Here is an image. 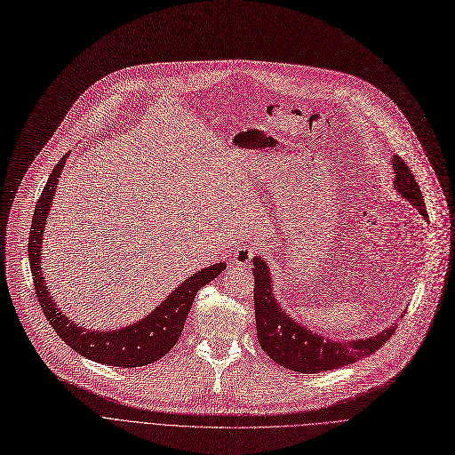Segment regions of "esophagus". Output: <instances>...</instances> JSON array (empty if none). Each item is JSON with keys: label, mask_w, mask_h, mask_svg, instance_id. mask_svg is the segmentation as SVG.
<instances>
[{"label": "esophagus", "mask_w": 455, "mask_h": 455, "mask_svg": "<svg viewBox=\"0 0 455 455\" xmlns=\"http://www.w3.org/2000/svg\"><path fill=\"white\" fill-rule=\"evenodd\" d=\"M255 253H257V246L243 244V246L233 250V263L241 265V267H248L251 259L255 257Z\"/></svg>", "instance_id": "34e87169"}]
</instances>
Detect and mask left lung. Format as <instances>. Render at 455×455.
I'll return each instance as SVG.
<instances>
[{"instance_id": "1", "label": "left lung", "mask_w": 455, "mask_h": 455, "mask_svg": "<svg viewBox=\"0 0 455 455\" xmlns=\"http://www.w3.org/2000/svg\"><path fill=\"white\" fill-rule=\"evenodd\" d=\"M393 166L396 174L395 187L403 198L419 209L424 219H427L422 192L409 166L398 156H395ZM253 283L257 340L268 357L283 366V369L304 374L340 369V366L372 355L396 331V323H393L376 337L364 340L359 339L340 342L322 339L281 311V306L272 294V277L268 274V267L261 257H253Z\"/></svg>"}]
</instances>
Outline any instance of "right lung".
Here are the masks:
<instances>
[{"label": "right lung", "instance_id": "add662e5", "mask_svg": "<svg viewBox=\"0 0 455 455\" xmlns=\"http://www.w3.org/2000/svg\"><path fill=\"white\" fill-rule=\"evenodd\" d=\"M67 157L68 154H64V157L52 170V176L48 178V183L36 202L29 231L28 253L35 281V292L42 313H44L57 335L83 357H89L96 363L109 366H122V369H135V366L154 363L174 348L185 328V320L188 316L194 298H196V292L219 275L226 268V265H212L190 275L154 313L133 323V326L113 331H91L76 326L72 320H68L57 309L55 301L52 299L44 285L46 277H42L40 272V244L44 241L42 239V233H44L48 211Z\"/></svg>", "mask_w": 455, "mask_h": 455}]
</instances>
